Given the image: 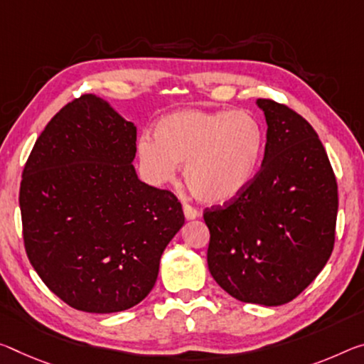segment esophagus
Wrapping results in <instances>:
<instances>
[{
    "mask_svg": "<svg viewBox=\"0 0 364 364\" xmlns=\"http://www.w3.org/2000/svg\"><path fill=\"white\" fill-rule=\"evenodd\" d=\"M183 212H184V217H186V220H194V218H198L200 215L199 210L194 209V207L189 204H183Z\"/></svg>",
    "mask_w": 364,
    "mask_h": 364,
    "instance_id": "34e87169",
    "label": "esophagus"
}]
</instances>
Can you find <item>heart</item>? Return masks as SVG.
Instances as JSON below:
<instances>
[{"label": "heart", "instance_id": "heart-1", "mask_svg": "<svg viewBox=\"0 0 364 364\" xmlns=\"http://www.w3.org/2000/svg\"><path fill=\"white\" fill-rule=\"evenodd\" d=\"M265 151V131L255 114L233 109H180L161 118L155 137L137 141V155L151 181L183 178L207 204L235 199L255 180Z\"/></svg>", "mask_w": 364, "mask_h": 364}]
</instances>
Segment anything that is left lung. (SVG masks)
<instances>
[{
  "mask_svg": "<svg viewBox=\"0 0 364 364\" xmlns=\"http://www.w3.org/2000/svg\"><path fill=\"white\" fill-rule=\"evenodd\" d=\"M267 123L261 170L223 207L205 209L213 280L243 303L280 306L324 269L336 241L337 181L306 119L259 99Z\"/></svg>",
  "mask_w": 364,
  "mask_h": 364,
  "instance_id": "1",
  "label": "left lung"
}]
</instances>
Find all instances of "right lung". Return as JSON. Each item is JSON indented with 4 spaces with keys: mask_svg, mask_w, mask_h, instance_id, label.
Returning a JSON list of instances; mask_svg holds the SVG:
<instances>
[{
    "mask_svg": "<svg viewBox=\"0 0 364 364\" xmlns=\"http://www.w3.org/2000/svg\"><path fill=\"white\" fill-rule=\"evenodd\" d=\"M136 134L107 100L82 95L51 118L24 166L27 257L74 309L108 314L141 303L184 225L176 196L137 178Z\"/></svg>",
    "mask_w": 364,
    "mask_h": 364,
    "instance_id": "right-lung-1",
    "label": "right lung"
}]
</instances>
